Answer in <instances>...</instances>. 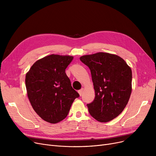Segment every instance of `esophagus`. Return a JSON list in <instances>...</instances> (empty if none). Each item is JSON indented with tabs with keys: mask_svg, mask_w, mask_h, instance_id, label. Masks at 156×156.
Returning a JSON list of instances; mask_svg holds the SVG:
<instances>
[{
	"mask_svg": "<svg viewBox=\"0 0 156 156\" xmlns=\"http://www.w3.org/2000/svg\"><path fill=\"white\" fill-rule=\"evenodd\" d=\"M83 90H84V89H83V88H81V90H80L78 91V94H79L80 96H81V95H82V94H83Z\"/></svg>",
	"mask_w": 156,
	"mask_h": 156,
	"instance_id": "obj_1",
	"label": "esophagus"
}]
</instances>
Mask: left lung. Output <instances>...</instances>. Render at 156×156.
<instances>
[{"label": "left lung", "mask_w": 156, "mask_h": 156, "mask_svg": "<svg viewBox=\"0 0 156 156\" xmlns=\"http://www.w3.org/2000/svg\"><path fill=\"white\" fill-rule=\"evenodd\" d=\"M90 69L95 97L87 104L90 115L102 122L112 120L122 112L132 93V72L121 57L97 52L80 57Z\"/></svg>", "instance_id": "left-lung-1"}]
</instances>
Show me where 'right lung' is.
Returning a JSON list of instances; mask_svg holds the SVG:
<instances>
[{
    "label": "right lung",
    "mask_w": 156,
    "mask_h": 156,
    "mask_svg": "<svg viewBox=\"0 0 156 156\" xmlns=\"http://www.w3.org/2000/svg\"><path fill=\"white\" fill-rule=\"evenodd\" d=\"M73 56L51 54L37 61L26 74L27 95L33 109L44 121L55 124L68 116L77 92L65 73Z\"/></svg>",
    "instance_id": "1"
}]
</instances>
